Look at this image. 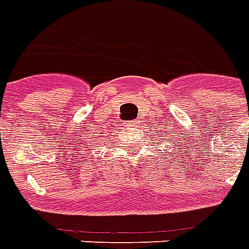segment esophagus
I'll return each instance as SVG.
<instances>
[{"label": "esophagus", "mask_w": 249, "mask_h": 249, "mask_svg": "<svg viewBox=\"0 0 249 249\" xmlns=\"http://www.w3.org/2000/svg\"><path fill=\"white\" fill-rule=\"evenodd\" d=\"M127 124H128V126H134V124H135V121H130Z\"/></svg>", "instance_id": "1"}]
</instances>
